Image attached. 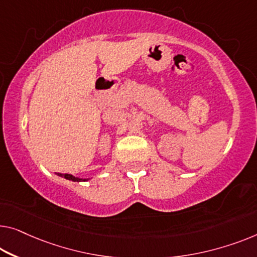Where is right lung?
<instances>
[{"instance_id":"1","label":"right lung","mask_w":257,"mask_h":257,"mask_svg":"<svg viewBox=\"0 0 257 257\" xmlns=\"http://www.w3.org/2000/svg\"><path fill=\"white\" fill-rule=\"evenodd\" d=\"M57 175H60V177H64V178L68 179V180H71V181H77V182H79V181H86V180H87V179L75 178V177H72L71 174H61V173H57Z\"/></svg>"}]
</instances>
